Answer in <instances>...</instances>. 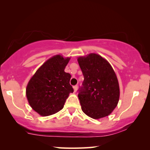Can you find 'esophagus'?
Masks as SVG:
<instances>
[{
    "label": "esophagus",
    "mask_w": 150,
    "mask_h": 150,
    "mask_svg": "<svg viewBox=\"0 0 150 150\" xmlns=\"http://www.w3.org/2000/svg\"><path fill=\"white\" fill-rule=\"evenodd\" d=\"M73 88H74V91L76 92L77 91V89H78V85H74L73 87Z\"/></svg>",
    "instance_id": "obj_1"
}]
</instances>
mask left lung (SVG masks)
<instances>
[{"mask_svg":"<svg viewBox=\"0 0 150 150\" xmlns=\"http://www.w3.org/2000/svg\"><path fill=\"white\" fill-rule=\"evenodd\" d=\"M84 76L78 90L83 111L90 117L108 116L117 105L120 87L116 74L109 63L97 54L78 59Z\"/></svg>","mask_w":150,"mask_h":150,"instance_id":"left-lung-1","label":"left lung"}]
</instances>
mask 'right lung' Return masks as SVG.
Instances as JSON below:
<instances>
[{
  "label": "right lung",
  "instance_id": "add662e5",
  "mask_svg": "<svg viewBox=\"0 0 150 150\" xmlns=\"http://www.w3.org/2000/svg\"><path fill=\"white\" fill-rule=\"evenodd\" d=\"M69 58L56 55L46 61L28 82L26 92L33 109L48 116L63 108L74 89L69 84L71 75L64 71Z\"/></svg>",
  "mask_w": 150,
  "mask_h": 150
}]
</instances>
